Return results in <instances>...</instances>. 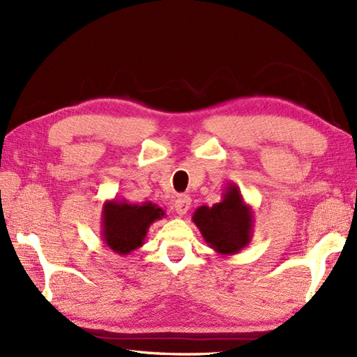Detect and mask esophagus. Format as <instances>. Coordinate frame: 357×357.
<instances>
[{
	"mask_svg": "<svg viewBox=\"0 0 357 357\" xmlns=\"http://www.w3.org/2000/svg\"><path fill=\"white\" fill-rule=\"evenodd\" d=\"M192 198L188 195H179L178 199L174 201V210L178 211V215H185L190 210Z\"/></svg>",
	"mask_w": 357,
	"mask_h": 357,
	"instance_id": "1",
	"label": "esophagus"
}]
</instances>
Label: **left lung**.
<instances>
[{
    "label": "left lung",
    "instance_id": "obj_1",
    "mask_svg": "<svg viewBox=\"0 0 357 357\" xmlns=\"http://www.w3.org/2000/svg\"><path fill=\"white\" fill-rule=\"evenodd\" d=\"M192 221L208 247L219 255H236L253 238V210L233 183L225 187L221 202H216L213 207L196 208Z\"/></svg>",
    "mask_w": 357,
    "mask_h": 357
}]
</instances>
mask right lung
<instances>
[{"label":"right lung","mask_w":357,"mask_h":357,"mask_svg":"<svg viewBox=\"0 0 357 357\" xmlns=\"http://www.w3.org/2000/svg\"><path fill=\"white\" fill-rule=\"evenodd\" d=\"M165 216L153 202L128 204L126 199L105 201L101 216L102 241L116 255L126 256L139 248L150 225Z\"/></svg>","instance_id":"1"}]
</instances>
